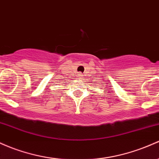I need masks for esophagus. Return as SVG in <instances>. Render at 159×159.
Here are the masks:
<instances>
[{
  "instance_id": "34e87169",
  "label": "esophagus",
  "mask_w": 159,
  "mask_h": 159,
  "mask_svg": "<svg viewBox=\"0 0 159 159\" xmlns=\"http://www.w3.org/2000/svg\"><path fill=\"white\" fill-rule=\"evenodd\" d=\"M82 74H81V73H78V79H81V78H82Z\"/></svg>"
}]
</instances>
